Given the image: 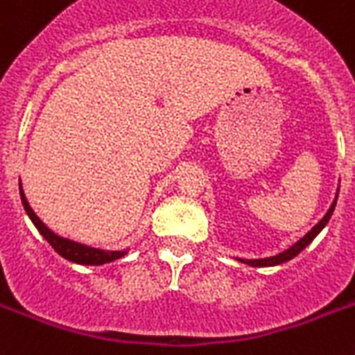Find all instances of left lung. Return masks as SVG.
Wrapping results in <instances>:
<instances>
[{"mask_svg":"<svg viewBox=\"0 0 355 355\" xmlns=\"http://www.w3.org/2000/svg\"><path fill=\"white\" fill-rule=\"evenodd\" d=\"M337 197H339V187H337V193H336V198H334L332 206L328 207V211L324 213V217L319 220L315 226L310 230V232L304 235V237H301L295 244H292L290 248H286L284 252L277 253V255H272V257H262V259H239L241 262H244V264H248V266H253V268H262V266H277V264H282V262H288L292 261L295 255H299V253L304 250V248L308 246V244L312 243L313 239L318 237L319 233L322 232V227L327 226L328 220H330V217H332L334 209H336V204H337Z\"/></svg>","mask_w":355,"mask_h":355,"instance_id":"1","label":"left lung"}]
</instances>
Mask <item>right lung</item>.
<instances>
[{
    "label": "right lung",
    "instance_id": "obj_1",
    "mask_svg": "<svg viewBox=\"0 0 355 355\" xmlns=\"http://www.w3.org/2000/svg\"><path fill=\"white\" fill-rule=\"evenodd\" d=\"M19 197H21V204L23 207H25V211H27L28 218L33 220V224L36 226L40 235H42V237L45 239V241H47L63 259H67V261L71 262H76V264H85V266H102V264H107V262L125 257L129 253V250H107V248L89 246V244L78 243V241H73V239L62 237V235L54 233L47 224L43 223L42 218L37 217L33 207H31L27 197H25V191H23L21 180H19Z\"/></svg>",
    "mask_w": 355,
    "mask_h": 355
}]
</instances>
